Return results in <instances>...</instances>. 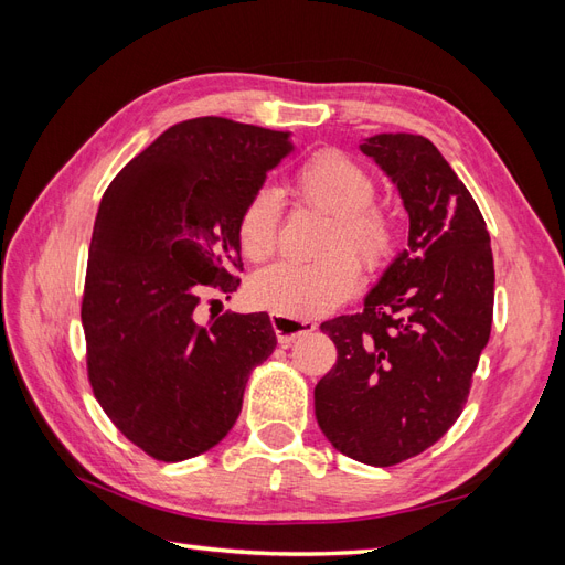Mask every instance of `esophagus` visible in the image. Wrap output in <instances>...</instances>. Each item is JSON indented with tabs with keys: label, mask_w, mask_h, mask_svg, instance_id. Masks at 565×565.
<instances>
[{
	"label": "esophagus",
	"mask_w": 565,
	"mask_h": 565,
	"mask_svg": "<svg viewBox=\"0 0 565 565\" xmlns=\"http://www.w3.org/2000/svg\"><path fill=\"white\" fill-rule=\"evenodd\" d=\"M270 322H273V330H276L278 341L282 347H289L295 339H299L303 334H311L318 328V324L311 320H295V318H285L278 313L270 316Z\"/></svg>",
	"instance_id": "obj_1"
}]
</instances>
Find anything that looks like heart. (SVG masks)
Here are the masks:
<instances>
[{"label":"heart","mask_w":565,"mask_h":565,"mask_svg":"<svg viewBox=\"0 0 565 565\" xmlns=\"http://www.w3.org/2000/svg\"><path fill=\"white\" fill-rule=\"evenodd\" d=\"M295 195L332 216L324 252L332 254L320 264H273L256 273L249 282V299L285 318H318L349 299L361 270L347 248L367 270L382 268L396 247V224L374 207V181L365 169L339 150H320L295 174ZM280 202L276 193L259 191L241 214L237 241L252 262H264L278 243Z\"/></svg>","instance_id":"obj_1"}]
</instances>
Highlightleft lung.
I'll return each mask as SVG.
<instances>
[{"mask_svg": "<svg viewBox=\"0 0 565 565\" xmlns=\"http://www.w3.org/2000/svg\"><path fill=\"white\" fill-rule=\"evenodd\" d=\"M358 148L396 185L407 245L363 313L320 324L339 355L316 386V419L339 452L391 467L434 446L465 407L490 339L494 268L481 212L429 139L374 134Z\"/></svg>", "mask_w": 565, "mask_h": 565, "instance_id": "8db88e82", "label": "left lung"}]
</instances>
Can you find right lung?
<instances>
[{"mask_svg": "<svg viewBox=\"0 0 565 565\" xmlns=\"http://www.w3.org/2000/svg\"><path fill=\"white\" fill-rule=\"evenodd\" d=\"M292 131L198 117L119 172L96 214L82 324L94 396L162 461L207 452L241 415L254 365L276 349L268 313L195 320L207 287L235 292L237 224Z\"/></svg>", "mask_w": 565, "mask_h": 565, "instance_id": "add662e5", "label": "right lung"}]
</instances>
